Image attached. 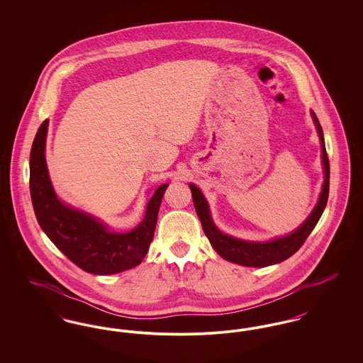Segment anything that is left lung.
Instances as JSON below:
<instances>
[{
  "instance_id": "obj_1",
  "label": "left lung",
  "mask_w": 363,
  "mask_h": 363,
  "mask_svg": "<svg viewBox=\"0 0 363 363\" xmlns=\"http://www.w3.org/2000/svg\"><path fill=\"white\" fill-rule=\"evenodd\" d=\"M313 121L317 126L318 135H320V141H321V151H323V164H324V173H325V181L324 186L321 190L320 199L317 206L313 209L311 216L305 220V223L301 225L298 230H295L293 234L277 238L271 242H249L242 241L233 238L230 235H225L220 233L216 225H213L209 213L207 200L203 196L201 190L193 184H190V190H191V199L194 203L196 212L200 218V222L203 225V230L207 235L208 240L213 249L227 261L245 265V267H268L272 264H277L280 261L291 257L294 253L305 243L308 240L309 234L313 231V228L320 220L327 201H328L329 194V160L327 150H325V141H324V135L321 125L317 120L315 114L311 111Z\"/></svg>"
}]
</instances>
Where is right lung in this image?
<instances>
[{
	"label": "right lung",
	"mask_w": 363,
	"mask_h": 363,
	"mask_svg": "<svg viewBox=\"0 0 363 363\" xmlns=\"http://www.w3.org/2000/svg\"><path fill=\"white\" fill-rule=\"evenodd\" d=\"M49 121L39 126L30 154V193L35 216L50 241L88 274L113 275L130 269L145 257L155 233L157 212L167 184L155 190L143 222L132 231L117 234L84 212L62 204L48 174L45 143Z\"/></svg>",
	"instance_id": "obj_1"
}]
</instances>
